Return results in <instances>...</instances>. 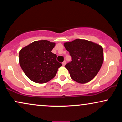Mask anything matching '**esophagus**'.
Masks as SVG:
<instances>
[{
	"mask_svg": "<svg viewBox=\"0 0 122 122\" xmlns=\"http://www.w3.org/2000/svg\"><path fill=\"white\" fill-rule=\"evenodd\" d=\"M65 64H66V62L65 61H64V62H62V65H63V66H65Z\"/></svg>",
	"mask_w": 122,
	"mask_h": 122,
	"instance_id": "34e87169",
	"label": "esophagus"
}]
</instances>
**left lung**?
<instances>
[{
	"instance_id": "obj_1",
	"label": "left lung",
	"mask_w": 122,
	"mask_h": 122,
	"mask_svg": "<svg viewBox=\"0 0 122 122\" xmlns=\"http://www.w3.org/2000/svg\"><path fill=\"white\" fill-rule=\"evenodd\" d=\"M72 61L65 66L72 80L80 84L91 81L100 71L104 61L103 47L100 45L82 39L64 43Z\"/></svg>"
}]
</instances>
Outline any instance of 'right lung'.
<instances>
[{
    "instance_id": "right-lung-1",
    "label": "right lung",
    "mask_w": 122,
    "mask_h": 122,
    "mask_svg": "<svg viewBox=\"0 0 122 122\" xmlns=\"http://www.w3.org/2000/svg\"><path fill=\"white\" fill-rule=\"evenodd\" d=\"M56 43L47 40L36 41L22 48L19 62L26 76L38 84L49 81L62 66L57 61V55L51 52Z\"/></svg>"
}]
</instances>
